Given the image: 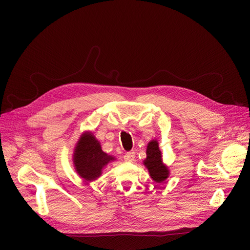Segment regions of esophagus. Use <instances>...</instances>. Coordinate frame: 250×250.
<instances>
[{"label":"esophagus","mask_w":250,"mask_h":250,"mask_svg":"<svg viewBox=\"0 0 250 250\" xmlns=\"http://www.w3.org/2000/svg\"><path fill=\"white\" fill-rule=\"evenodd\" d=\"M134 157H135V152H133V151H130V152H127L124 155V161L128 162V163H131V162L134 161Z\"/></svg>","instance_id":"obj_1"}]
</instances>
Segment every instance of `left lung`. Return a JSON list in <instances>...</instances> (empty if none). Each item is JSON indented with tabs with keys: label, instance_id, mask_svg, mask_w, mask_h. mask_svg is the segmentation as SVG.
Listing matches in <instances>:
<instances>
[{
	"label": "left lung",
	"instance_id": "obj_1",
	"mask_svg": "<svg viewBox=\"0 0 250 250\" xmlns=\"http://www.w3.org/2000/svg\"><path fill=\"white\" fill-rule=\"evenodd\" d=\"M147 157L144 165L148 169L150 176L156 183H163L168 177L169 170L162 162V152L156 141H151L147 146Z\"/></svg>",
	"mask_w": 250,
	"mask_h": 250
}]
</instances>
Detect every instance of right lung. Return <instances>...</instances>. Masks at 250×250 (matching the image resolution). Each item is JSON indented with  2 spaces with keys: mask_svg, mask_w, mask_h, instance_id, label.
<instances>
[{
  "mask_svg": "<svg viewBox=\"0 0 250 250\" xmlns=\"http://www.w3.org/2000/svg\"><path fill=\"white\" fill-rule=\"evenodd\" d=\"M113 157L104 153L100 143L93 134H83L74 153V164L79 175L85 180H95L102 173V169Z\"/></svg>",
  "mask_w": 250,
  "mask_h": 250,
  "instance_id": "1",
  "label": "right lung"
}]
</instances>
